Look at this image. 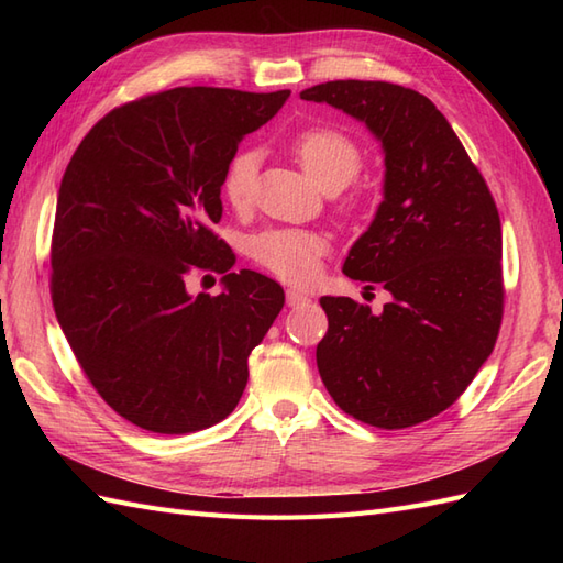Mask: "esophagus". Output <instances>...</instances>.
<instances>
[{"label": "esophagus", "mask_w": 563, "mask_h": 563, "mask_svg": "<svg viewBox=\"0 0 563 563\" xmlns=\"http://www.w3.org/2000/svg\"><path fill=\"white\" fill-rule=\"evenodd\" d=\"M305 302H309V295H305V292H300V290H288V305L290 307H297V305H305Z\"/></svg>", "instance_id": "34e87169"}]
</instances>
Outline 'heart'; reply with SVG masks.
<instances>
[{
  "instance_id": "obj_1",
  "label": "heart",
  "mask_w": 563,
  "mask_h": 563,
  "mask_svg": "<svg viewBox=\"0 0 563 563\" xmlns=\"http://www.w3.org/2000/svg\"><path fill=\"white\" fill-rule=\"evenodd\" d=\"M290 152L305 174L324 190H341L363 169V150L336 128H309L295 135ZM258 154L239 150L222 174V196L234 210H246L254 200ZM329 251V239L312 230H263L251 236L249 256L261 268L288 283H307L317 273L319 258Z\"/></svg>"
}]
</instances>
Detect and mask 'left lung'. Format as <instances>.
I'll list each match as a JSON object with an SVG mask.
<instances>
[{"label": "left lung", "instance_id": "obj_1", "mask_svg": "<svg viewBox=\"0 0 563 563\" xmlns=\"http://www.w3.org/2000/svg\"><path fill=\"white\" fill-rule=\"evenodd\" d=\"M363 121L385 147V200L343 273L391 292L382 314L321 297L329 317L317 367L339 409L399 430L457 401L492 355L504 319V234L496 200L448 118L389 81L305 89ZM373 288V285H369Z\"/></svg>", "mask_w": 563, "mask_h": 563}]
</instances>
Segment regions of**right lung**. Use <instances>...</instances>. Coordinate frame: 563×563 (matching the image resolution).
<instances>
[{
  "label": "right lung",
  "mask_w": 563,
  "mask_h": 563,
  "mask_svg": "<svg viewBox=\"0 0 563 563\" xmlns=\"http://www.w3.org/2000/svg\"><path fill=\"white\" fill-rule=\"evenodd\" d=\"M290 91L176 87L118 106L71 154L51 242L55 317L81 373L111 409L152 433L184 435L234 411L249 355L285 292L212 232L239 142ZM194 269L225 275L190 298Z\"/></svg>",
  "instance_id": "obj_1"
}]
</instances>
